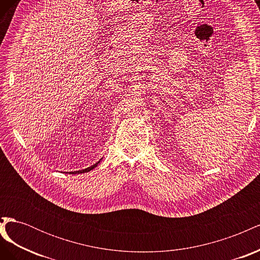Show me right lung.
Segmentation results:
<instances>
[{
	"mask_svg": "<svg viewBox=\"0 0 260 260\" xmlns=\"http://www.w3.org/2000/svg\"><path fill=\"white\" fill-rule=\"evenodd\" d=\"M102 159V158H101ZM101 159L98 161V162H95V164H94V165H92V166L91 167H88V168H85V169H82V170H78V171H70L69 172V174H72V175H76V174H83V172H88V171H91V170H93L94 168H95L96 166H98V165L100 164V161H101Z\"/></svg>",
	"mask_w": 260,
	"mask_h": 260,
	"instance_id": "right-lung-1",
	"label": "right lung"
}]
</instances>
